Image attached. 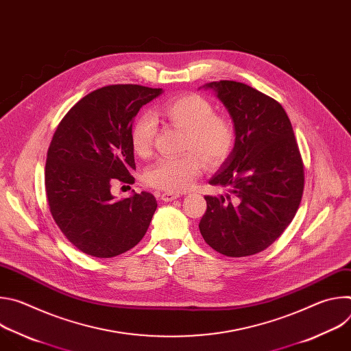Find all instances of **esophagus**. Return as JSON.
<instances>
[{"label": "esophagus", "instance_id": "obj_1", "mask_svg": "<svg viewBox=\"0 0 351 351\" xmlns=\"http://www.w3.org/2000/svg\"><path fill=\"white\" fill-rule=\"evenodd\" d=\"M178 197H180L179 194H176V193H169V191H167V193H162L161 194V199L162 202H173V199H176Z\"/></svg>", "mask_w": 351, "mask_h": 351}]
</instances>
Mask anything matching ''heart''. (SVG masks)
I'll use <instances>...</instances> for the list:
<instances>
[{"label": "heart", "mask_w": 351, "mask_h": 351, "mask_svg": "<svg viewBox=\"0 0 351 351\" xmlns=\"http://www.w3.org/2000/svg\"><path fill=\"white\" fill-rule=\"evenodd\" d=\"M162 117L186 132L183 148L190 152L178 158H161L145 172V182L169 193L183 191L203 172L204 160L218 167L228 160L234 147L232 122L215 114L207 98L187 93L168 99L161 107ZM157 123L152 114L144 112L134 122L130 140L134 153L145 157L152 153Z\"/></svg>", "instance_id": "obj_1"}]
</instances>
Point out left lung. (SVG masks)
<instances>
[{"instance_id":"8db88e82","label":"left lung","mask_w":351,"mask_h":351,"mask_svg":"<svg viewBox=\"0 0 351 351\" xmlns=\"http://www.w3.org/2000/svg\"><path fill=\"white\" fill-rule=\"evenodd\" d=\"M234 126V147L210 179L199 232L215 252L247 257L269 247L293 221L304 189L303 160L283 107L244 83L211 82Z\"/></svg>"}]
</instances>
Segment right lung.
<instances>
[{
  "mask_svg": "<svg viewBox=\"0 0 351 351\" xmlns=\"http://www.w3.org/2000/svg\"><path fill=\"white\" fill-rule=\"evenodd\" d=\"M162 88L112 84L91 91L58 125L45 162L49 211L80 252L111 258L133 248L157 210L152 193L115 199L114 179L133 183L134 117Z\"/></svg>",
  "mask_w": 351,
  "mask_h": 351,
  "instance_id": "obj_1",
  "label": "right lung"
}]
</instances>
